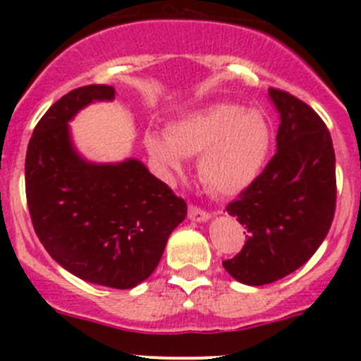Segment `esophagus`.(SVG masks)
Here are the masks:
<instances>
[{"mask_svg": "<svg viewBox=\"0 0 361 361\" xmlns=\"http://www.w3.org/2000/svg\"><path fill=\"white\" fill-rule=\"evenodd\" d=\"M188 218H190L192 221H197V224H202V221L209 220L211 216L206 213V211L199 209V207H195V206H190V207H188Z\"/></svg>", "mask_w": 361, "mask_h": 361, "instance_id": "34e87169", "label": "esophagus"}]
</instances>
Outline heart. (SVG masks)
I'll use <instances>...</instances> for the list:
<instances>
[{
  "label": "heart",
  "mask_w": 361,
  "mask_h": 361,
  "mask_svg": "<svg viewBox=\"0 0 361 361\" xmlns=\"http://www.w3.org/2000/svg\"><path fill=\"white\" fill-rule=\"evenodd\" d=\"M145 147L169 176H181L185 157L199 155L202 183L214 194L239 195L267 166L272 127L262 111L216 103L174 120L167 134L148 133Z\"/></svg>",
  "instance_id": "heart-1"
}]
</instances>
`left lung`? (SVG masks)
I'll return each instance as SVG.
<instances>
[{"mask_svg": "<svg viewBox=\"0 0 361 361\" xmlns=\"http://www.w3.org/2000/svg\"><path fill=\"white\" fill-rule=\"evenodd\" d=\"M279 113L276 155L227 213L245 225L246 245L224 262L235 281L274 283L305 264L325 241L336 213V154L332 137L312 108L269 89Z\"/></svg>", "mask_w": 361, "mask_h": 361, "instance_id": "8db88e82", "label": "left lung"}]
</instances>
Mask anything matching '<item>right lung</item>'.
I'll return each mask as SVG.
<instances>
[{"label": "right lung", "instance_id": "1", "mask_svg": "<svg viewBox=\"0 0 361 361\" xmlns=\"http://www.w3.org/2000/svg\"><path fill=\"white\" fill-rule=\"evenodd\" d=\"M116 90L87 85L61 97L35 127L25 155V195L35 232L50 257L83 281L129 290L150 278L187 202L141 160L92 162L69 122Z\"/></svg>", "mask_w": 361, "mask_h": 361}]
</instances>
